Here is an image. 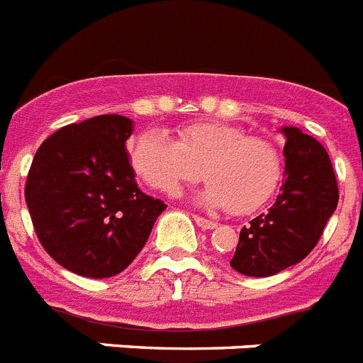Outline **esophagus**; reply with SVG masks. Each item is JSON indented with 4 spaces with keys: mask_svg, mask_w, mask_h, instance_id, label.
<instances>
[{
    "mask_svg": "<svg viewBox=\"0 0 363 363\" xmlns=\"http://www.w3.org/2000/svg\"><path fill=\"white\" fill-rule=\"evenodd\" d=\"M194 222H196L198 228H202V229H215L216 228V222L203 218V216H194Z\"/></svg>",
    "mask_w": 363,
    "mask_h": 363,
    "instance_id": "esophagus-1",
    "label": "esophagus"
}]
</instances>
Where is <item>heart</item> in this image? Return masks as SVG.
Here are the masks:
<instances>
[{
	"label": "heart",
	"mask_w": 363,
	"mask_h": 363,
	"mask_svg": "<svg viewBox=\"0 0 363 363\" xmlns=\"http://www.w3.org/2000/svg\"><path fill=\"white\" fill-rule=\"evenodd\" d=\"M128 156L135 174L167 194L203 174L209 184L198 193V202L235 213L255 211L281 179V156L268 141L218 121L182 126L178 141L148 128L130 143Z\"/></svg>",
	"instance_id": "obj_1"
}]
</instances>
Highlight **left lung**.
Returning <instances> with one entry per match:
<instances>
[{
    "label": "left lung",
    "instance_id": "obj_1",
    "mask_svg": "<svg viewBox=\"0 0 363 363\" xmlns=\"http://www.w3.org/2000/svg\"><path fill=\"white\" fill-rule=\"evenodd\" d=\"M281 134L284 178L268 213L240 229L231 268L247 277H270L301 262L336 211L337 185L329 154L296 126Z\"/></svg>",
    "mask_w": 363,
    "mask_h": 363
}]
</instances>
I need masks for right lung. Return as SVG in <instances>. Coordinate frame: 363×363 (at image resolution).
Wrapping results in <instances>:
<instances>
[{
	"label": "right lung",
	"instance_id": "1",
	"mask_svg": "<svg viewBox=\"0 0 363 363\" xmlns=\"http://www.w3.org/2000/svg\"><path fill=\"white\" fill-rule=\"evenodd\" d=\"M134 121L97 116L49 135L34 154L26 202L43 250L82 277H113L147 244L167 206L141 193L126 141Z\"/></svg>",
	"mask_w": 363,
	"mask_h": 363
}]
</instances>
